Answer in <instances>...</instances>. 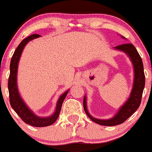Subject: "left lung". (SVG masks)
I'll list each match as a JSON object with an SVG mask.
<instances>
[{"instance_id": "left-lung-1", "label": "left lung", "mask_w": 152, "mask_h": 152, "mask_svg": "<svg viewBox=\"0 0 152 152\" xmlns=\"http://www.w3.org/2000/svg\"><path fill=\"white\" fill-rule=\"evenodd\" d=\"M118 50L126 52L131 58L134 69V81L133 88L130 94V97L126 102L125 104L121 108L119 112L113 118L109 120H98L94 118L88 114L86 108V97L83 98V108L87 116L92 121L102 126H113L123 124L132 116L135 111L139 108L142 99V92L145 87V74H144L143 64L142 59L136 48L132 43H124L115 47Z\"/></svg>"}]
</instances>
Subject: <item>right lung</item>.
Here are the masks:
<instances>
[{"mask_svg":"<svg viewBox=\"0 0 152 152\" xmlns=\"http://www.w3.org/2000/svg\"><path fill=\"white\" fill-rule=\"evenodd\" d=\"M40 36V34H31V35L26 37L20 42V43L18 45L16 50L15 51L12 57L11 63H10V74L8 80V89L9 94H10V105L23 122L35 127L48 126L53 124L56 121L61 110L63 102H64L67 93L69 92V91H66L60 97L58 103H57L56 110H55V113L49 118H39V117L34 115L33 112H31L28 109V108L26 106L24 102L20 97L17 87L18 64L20 55H21L22 51H23L25 45L32 39L38 37Z\"/></svg>","mask_w":152,"mask_h":152,"instance_id":"obj_1","label":"right lung"}]
</instances>
